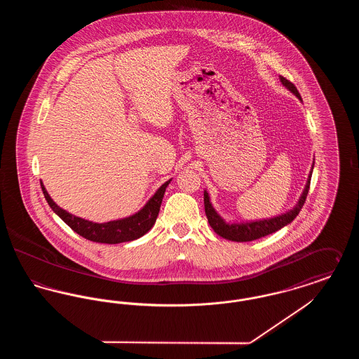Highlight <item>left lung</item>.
I'll use <instances>...</instances> for the list:
<instances>
[{"label": "left lung", "mask_w": 359, "mask_h": 359, "mask_svg": "<svg viewBox=\"0 0 359 359\" xmlns=\"http://www.w3.org/2000/svg\"><path fill=\"white\" fill-rule=\"evenodd\" d=\"M281 83L285 86L290 93H293L300 101L302 97L297 91V88L294 85L290 82L288 79H285L284 76H280ZM315 164V163H313ZM313 164H312V170H313ZM312 170L309 172L307 179V184L304 187V191L299 199V202L296 205L287 211L285 214L277 215L274 218L269 219H259V221H253V222H241V223H227L222 217L215 211V208L210 202V196L208 192L205 191V217L208 219L210 226L212 227V230L222 238L230 239V241H236V242H249V241H255V239L262 238L265 236H269L274 231L283 229L284 226H287L288 223L292 222L300 212L302 207L306 203L307 199L308 189H309V183H311V176H312Z\"/></svg>", "instance_id": "8db88e82"}]
</instances>
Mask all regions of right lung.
<instances>
[{
  "mask_svg": "<svg viewBox=\"0 0 359 359\" xmlns=\"http://www.w3.org/2000/svg\"><path fill=\"white\" fill-rule=\"evenodd\" d=\"M171 180L172 179H170L168 182H165L161 187L158 188L154 196L148 201V203L136 214L122 218V219L104 223L91 222V221H87V219L69 214L66 210L60 208L52 201L43 182H40V186L43 189L44 198L53 210V212L57 214L65 222L67 223L75 233H78L83 238L93 241V242L121 243V242H129V241L140 238L152 229V226L157 219L158 211H160V205H161L164 194H165V188L168 187Z\"/></svg>",
  "mask_w": 359,
  "mask_h": 359,
  "instance_id": "obj_1",
  "label": "right lung"
}]
</instances>
